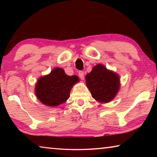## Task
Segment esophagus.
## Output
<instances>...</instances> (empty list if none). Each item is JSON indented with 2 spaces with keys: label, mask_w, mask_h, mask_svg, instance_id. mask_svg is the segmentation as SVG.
Listing matches in <instances>:
<instances>
[{
  "label": "esophagus",
  "mask_w": 157,
  "mask_h": 157,
  "mask_svg": "<svg viewBox=\"0 0 157 157\" xmlns=\"http://www.w3.org/2000/svg\"><path fill=\"white\" fill-rule=\"evenodd\" d=\"M78 74H79V78H80L81 79H84V74L83 71H79V73Z\"/></svg>",
  "instance_id": "obj_1"
}]
</instances>
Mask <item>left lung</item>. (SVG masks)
I'll list each match as a JSON object with an SVG mask.
<instances>
[{"mask_svg":"<svg viewBox=\"0 0 157 157\" xmlns=\"http://www.w3.org/2000/svg\"><path fill=\"white\" fill-rule=\"evenodd\" d=\"M86 86L92 97L98 102L107 103L112 100L120 89V78L102 64H97L86 76Z\"/></svg>","mask_w":157,"mask_h":157,"instance_id":"1","label":"left lung"}]
</instances>
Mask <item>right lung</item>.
<instances>
[{"label": "right lung", "instance_id": "right-lung-1", "mask_svg": "<svg viewBox=\"0 0 157 157\" xmlns=\"http://www.w3.org/2000/svg\"><path fill=\"white\" fill-rule=\"evenodd\" d=\"M78 81L77 75L68 76L62 68H55L48 75L38 79L36 96L45 105L56 107L68 99L71 89Z\"/></svg>", "mask_w": 157, "mask_h": 157}]
</instances>
